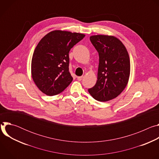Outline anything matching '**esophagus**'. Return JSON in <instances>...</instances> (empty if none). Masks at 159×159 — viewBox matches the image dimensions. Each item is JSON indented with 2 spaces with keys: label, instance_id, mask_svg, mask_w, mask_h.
I'll return each instance as SVG.
<instances>
[{
  "label": "esophagus",
  "instance_id": "1",
  "mask_svg": "<svg viewBox=\"0 0 159 159\" xmlns=\"http://www.w3.org/2000/svg\"><path fill=\"white\" fill-rule=\"evenodd\" d=\"M82 79H83V77H82V76H80V77H77V80H79V81L82 80Z\"/></svg>",
  "mask_w": 159,
  "mask_h": 159
}]
</instances>
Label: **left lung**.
Wrapping results in <instances>:
<instances>
[{
  "mask_svg": "<svg viewBox=\"0 0 159 159\" xmlns=\"http://www.w3.org/2000/svg\"><path fill=\"white\" fill-rule=\"evenodd\" d=\"M90 40L99 53V63L96 84L88 91L98 101H108L118 96L128 84L129 57L125 45L115 36L94 35Z\"/></svg>",
  "mask_w": 159,
  "mask_h": 159,
  "instance_id": "left-lung-1",
  "label": "left lung"
}]
</instances>
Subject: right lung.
Segmentation results:
<instances>
[{"mask_svg":"<svg viewBox=\"0 0 159 159\" xmlns=\"http://www.w3.org/2000/svg\"><path fill=\"white\" fill-rule=\"evenodd\" d=\"M85 34L55 30L45 35L36 46L31 61L33 81L42 93L55 96L72 82L69 52Z\"/></svg>","mask_w":159,"mask_h":159,"instance_id":"right-lung-1","label":"right lung"}]
</instances>
